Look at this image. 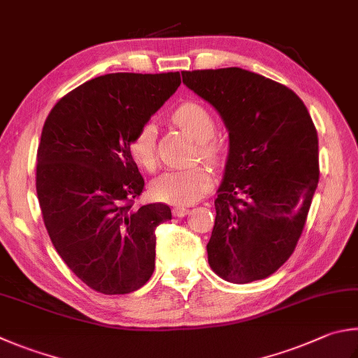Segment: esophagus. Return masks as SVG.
<instances>
[{"label": "esophagus", "mask_w": 358, "mask_h": 358, "mask_svg": "<svg viewBox=\"0 0 358 358\" xmlns=\"http://www.w3.org/2000/svg\"><path fill=\"white\" fill-rule=\"evenodd\" d=\"M172 213H173L175 217H185L186 214L189 213V210H187V208H185V206H177V208H173Z\"/></svg>", "instance_id": "obj_1"}]
</instances>
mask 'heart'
<instances>
[{"mask_svg": "<svg viewBox=\"0 0 358 358\" xmlns=\"http://www.w3.org/2000/svg\"><path fill=\"white\" fill-rule=\"evenodd\" d=\"M172 120L177 127L186 131L191 138L199 142L200 155L205 159L216 162L222 155V142L216 131V120H214L210 109L197 101H186L175 109ZM155 127L152 123L142 125L134 136L129 139L128 150L131 158L141 167L152 171L157 164V144H155ZM211 175L203 166H194L187 169L167 171L158 178L153 180L150 186L152 197L158 201L173 206H186L197 201L200 197L210 191Z\"/></svg>", "mask_w": 358, "mask_h": 358, "instance_id": "heart-1", "label": "heart"}]
</instances>
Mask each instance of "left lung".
<instances>
[{"instance_id": "1", "label": "left lung", "mask_w": 358, "mask_h": 358, "mask_svg": "<svg viewBox=\"0 0 358 358\" xmlns=\"http://www.w3.org/2000/svg\"><path fill=\"white\" fill-rule=\"evenodd\" d=\"M230 136L208 263L233 283L262 280L294 252L320 181L317 133L283 84L238 67L181 71Z\"/></svg>"}]
</instances>
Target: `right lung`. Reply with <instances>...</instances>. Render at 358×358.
<instances>
[{"label": "right lung", "mask_w": 358, "mask_h": 358, "mask_svg": "<svg viewBox=\"0 0 358 358\" xmlns=\"http://www.w3.org/2000/svg\"><path fill=\"white\" fill-rule=\"evenodd\" d=\"M180 71L109 73L56 103L37 148L42 219L69 269L101 294H128L155 269L166 203L134 206L144 178L129 139L178 89Z\"/></svg>", "instance_id": "1"}]
</instances>
